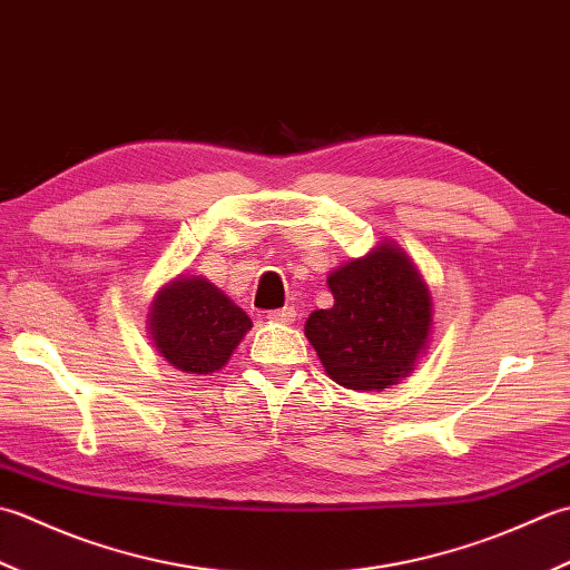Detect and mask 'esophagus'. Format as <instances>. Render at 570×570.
Segmentation results:
<instances>
[{
    "instance_id": "34e87169",
    "label": "esophagus",
    "mask_w": 570,
    "mask_h": 570,
    "mask_svg": "<svg viewBox=\"0 0 570 570\" xmlns=\"http://www.w3.org/2000/svg\"><path fill=\"white\" fill-rule=\"evenodd\" d=\"M295 317H297L295 307H283V309L268 312V320H271V322H281V324H293Z\"/></svg>"
}]
</instances>
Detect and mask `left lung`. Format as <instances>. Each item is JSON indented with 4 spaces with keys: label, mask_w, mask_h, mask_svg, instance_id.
I'll list each match as a JSON object with an SVG mask.
<instances>
[{
    "label": "left lung",
    "mask_w": 570,
    "mask_h": 570,
    "mask_svg": "<svg viewBox=\"0 0 570 570\" xmlns=\"http://www.w3.org/2000/svg\"><path fill=\"white\" fill-rule=\"evenodd\" d=\"M330 309L307 317L305 334L330 379L352 391H381L409 376L425 352L433 299L399 246L379 243L327 277Z\"/></svg>",
    "instance_id": "8db88e82"
}]
</instances>
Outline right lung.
Masks as SVG:
<instances>
[{
    "label": "right lung",
    "instance_id": "add662e5",
    "mask_svg": "<svg viewBox=\"0 0 570 570\" xmlns=\"http://www.w3.org/2000/svg\"><path fill=\"white\" fill-rule=\"evenodd\" d=\"M147 324L157 352L191 376L224 368L253 327L246 312L202 275H179L161 287Z\"/></svg>",
    "mask_w": 570,
    "mask_h": 570
}]
</instances>
